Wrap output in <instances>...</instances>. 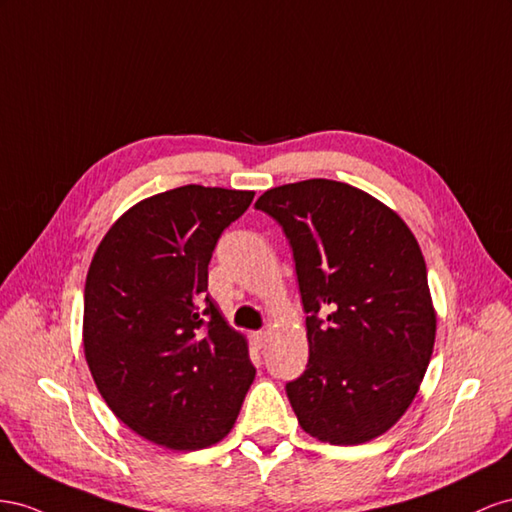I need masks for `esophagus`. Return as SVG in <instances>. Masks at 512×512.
<instances>
[{
    "mask_svg": "<svg viewBox=\"0 0 512 512\" xmlns=\"http://www.w3.org/2000/svg\"><path fill=\"white\" fill-rule=\"evenodd\" d=\"M251 339H253V343H255V347H266V343L270 341V334L266 332V330H259V332H253L251 334Z\"/></svg>",
    "mask_w": 512,
    "mask_h": 512,
    "instance_id": "esophagus-1",
    "label": "esophagus"
}]
</instances>
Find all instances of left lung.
<instances>
[{
  "mask_svg": "<svg viewBox=\"0 0 512 512\" xmlns=\"http://www.w3.org/2000/svg\"><path fill=\"white\" fill-rule=\"evenodd\" d=\"M255 208L283 225L309 313V364L287 384L300 427L334 446L375 440L412 405L433 354L437 313L418 240L345 182L276 186Z\"/></svg>",
  "mask_w": 512,
  "mask_h": 512,
  "instance_id": "obj_1",
  "label": "left lung"
}]
</instances>
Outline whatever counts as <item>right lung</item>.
<instances>
[{
    "instance_id": "right-lung-1",
    "label": "right lung",
    "mask_w": 512,
    "mask_h": 512,
    "mask_svg": "<svg viewBox=\"0 0 512 512\" xmlns=\"http://www.w3.org/2000/svg\"><path fill=\"white\" fill-rule=\"evenodd\" d=\"M253 191L186 184L141 199L100 240L85 279L83 352L109 410L169 450L214 446L255 379L248 341L208 294L218 236Z\"/></svg>"
}]
</instances>
